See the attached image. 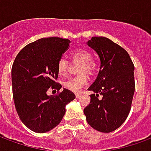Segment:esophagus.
I'll return each mask as SVG.
<instances>
[{
    "instance_id": "obj_1",
    "label": "esophagus",
    "mask_w": 151,
    "mask_h": 151,
    "mask_svg": "<svg viewBox=\"0 0 151 151\" xmlns=\"http://www.w3.org/2000/svg\"><path fill=\"white\" fill-rule=\"evenodd\" d=\"M75 95H76V98H77V99H78V98H80V97H81V95H80V94H78V93H77Z\"/></svg>"
}]
</instances>
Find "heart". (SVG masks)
Here are the masks:
<instances>
[{"mask_svg":"<svg viewBox=\"0 0 151 151\" xmlns=\"http://www.w3.org/2000/svg\"><path fill=\"white\" fill-rule=\"evenodd\" d=\"M71 56L73 61L81 63L78 68V74L80 75L69 78L64 82V86L69 91L73 92L79 91L82 87L87 84V77L86 73L92 75L95 73L97 65L95 60H92V54L88 50L78 48L71 52ZM69 68V62L64 58H61L57 62V71L60 75H65Z\"/></svg>","mask_w":151,"mask_h":151,"instance_id":"b5f03b06","label":"heart"}]
</instances>
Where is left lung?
I'll use <instances>...</instances> for the list:
<instances>
[{"label":"left lung","mask_w":151,"mask_h":151,"mask_svg":"<svg viewBox=\"0 0 151 151\" xmlns=\"http://www.w3.org/2000/svg\"><path fill=\"white\" fill-rule=\"evenodd\" d=\"M87 45L100 59L99 72L88 91L91 104L84 108L86 121L102 133H110L124 122L135 91L134 65L129 53L105 37H92ZM101 95L102 98L98 99Z\"/></svg>","instance_id":"left-lung-1"}]
</instances>
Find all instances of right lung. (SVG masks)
I'll list each match as a JSON object with an SVG mask.
<instances>
[{
	"label": "right lung",
	"instance_id": "1",
	"mask_svg": "<svg viewBox=\"0 0 151 151\" xmlns=\"http://www.w3.org/2000/svg\"><path fill=\"white\" fill-rule=\"evenodd\" d=\"M70 40L43 38L25 46L12 66L13 97L22 122L35 133H46L57 126L65 113V106L75 99L64 89L47 95L48 89L59 91L57 62L69 47Z\"/></svg>",
	"mask_w": 151,
	"mask_h": 151
}]
</instances>
